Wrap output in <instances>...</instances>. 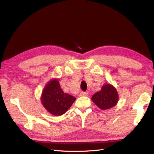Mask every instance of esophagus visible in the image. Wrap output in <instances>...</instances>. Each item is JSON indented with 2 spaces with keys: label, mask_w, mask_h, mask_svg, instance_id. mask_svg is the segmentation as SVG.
<instances>
[{
  "label": "esophagus",
  "mask_w": 154,
  "mask_h": 154,
  "mask_svg": "<svg viewBox=\"0 0 154 154\" xmlns=\"http://www.w3.org/2000/svg\"><path fill=\"white\" fill-rule=\"evenodd\" d=\"M80 96H85V97H87L88 96V93L87 92H81L79 94Z\"/></svg>",
  "instance_id": "34e87169"
}]
</instances>
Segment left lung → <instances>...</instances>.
<instances>
[{
	"mask_svg": "<svg viewBox=\"0 0 154 154\" xmlns=\"http://www.w3.org/2000/svg\"><path fill=\"white\" fill-rule=\"evenodd\" d=\"M116 88L109 83L104 84L99 92L93 94L91 100L101 110H108L115 106L119 101Z\"/></svg>",
	"mask_w": 154,
	"mask_h": 154,
	"instance_id": "8db88e82",
	"label": "left lung"
}]
</instances>
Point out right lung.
Wrapping results in <instances>:
<instances>
[{
    "mask_svg": "<svg viewBox=\"0 0 154 154\" xmlns=\"http://www.w3.org/2000/svg\"><path fill=\"white\" fill-rule=\"evenodd\" d=\"M76 99L64 93L57 79L50 80L42 91L41 103L49 113L61 116L68 110Z\"/></svg>",
    "mask_w": 154,
    "mask_h": 154,
    "instance_id": "add662e5",
    "label": "right lung"
}]
</instances>
